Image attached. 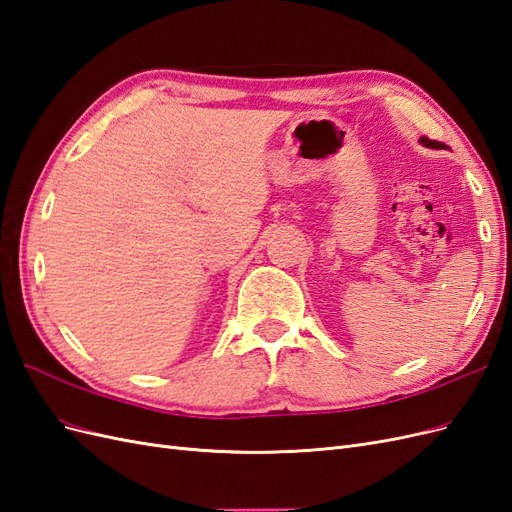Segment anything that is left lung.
Returning a JSON list of instances; mask_svg holds the SVG:
<instances>
[{
	"label": "left lung",
	"mask_w": 512,
	"mask_h": 512,
	"mask_svg": "<svg viewBox=\"0 0 512 512\" xmlns=\"http://www.w3.org/2000/svg\"><path fill=\"white\" fill-rule=\"evenodd\" d=\"M421 143H423L425 147H433V149H442V147H444V143H438V141H431V138H427V136H423V138H421Z\"/></svg>",
	"instance_id": "1"
}]
</instances>
